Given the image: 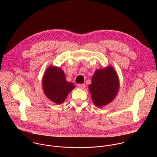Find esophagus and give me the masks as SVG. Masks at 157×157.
Returning <instances> with one entry per match:
<instances>
[{
	"instance_id": "esophagus-1",
	"label": "esophagus",
	"mask_w": 157,
	"mask_h": 157,
	"mask_svg": "<svg viewBox=\"0 0 157 157\" xmlns=\"http://www.w3.org/2000/svg\"><path fill=\"white\" fill-rule=\"evenodd\" d=\"M78 87L79 88H80V89L83 90V89L85 88L86 85H85V84H78Z\"/></svg>"
}]
</instances>
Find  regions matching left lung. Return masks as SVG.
Returning <instances> with one entry per match:
<instances>
[{
  "label": "left lung",
  "instance_id": "left-lung-1",
  "mask_svg": "<svg viewBox=\"0 0 157 157\" xmlns=\"http://www.w3.org/2000/svg\"><path fill=\"white\" fill-rule=\"evenodd\" d=\"M119 86L118 75L111 66L97 69L89 86L94 104L102 107L111 102L118 93Z\"/></svg>",
  "mask_w": 157,
  "mask_h": 157
}]
</instances>
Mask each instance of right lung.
Wrapping results in <instances>:
<instances>
[{
  "label": "right lung",
  "mask_w": 157,
  "mask_h": 157,
  "mask_svg": "<svg viewBox=\"0 0 157 157\" xmlns=\"http://www.w3.org/2000/svg\"><path fill=\"white\" fill-rule=\"evenodd\" d=\"M42 87L46 96L50 100L60 105L64 102L75 86L66 80L64 72L61 68L50 66L45 71Z\"/></svg>",
  "instance_id": "1"
}]
</instances>
